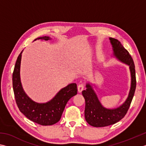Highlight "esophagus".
Wrapping results in <instances>:
<instances>
[{"instance_id": "1", "label": "esophagus", "mask_w": 146, "mask_h": 146, "mask_svg": "<svg viewBox=\"0 0 146 146\" xmlns=\"http://www.w3.org/2000/svg\"><path fill=\"white\" fill-rule=\"evenodd\" d=\"M84 89V85L83 84H80L78 86V91L79 93H80L82 92V90Z\"/></svg>"}]
</instances>
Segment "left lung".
<instances>
[{"mask_svg": "<svg viewBox=\"0 0 146 146\" xmlns=\"http://www.w3.org/2000/svg\"><path fill=\"white\" fill-rule=\"evenodd\" d=\"M110 40L113 47V56L123 63L129 66L131 85L126 101L119 107L108 109L102 105L92 85L87 83L86 90L82 91L85 101V118L88 124L95 127L109 126L121 120L129 109L136 88L135 70L132 58L118 40L110 38Z\"/></svg>", "mask_w": 146, "mask_h": 146, "instance_id": "obj_1", "label": "left lung"}]
</instances>
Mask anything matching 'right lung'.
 I'll return each mask as SVG.
<instances>
[{"mask_svg":"<svg viewBox=\"0 0 146 146\" xmlns=\"http://www.w3.org/2000/svg\"><path fill=\"white\" fill-rule=\"evenodd\" d=\"M51 40L49 36H41L36 40ZM23 50L16 60L13 73V87L16 104L19 111L30 120L41 125H52L58 122L61 118L68 101L77 94V86L75 83L68 85L57 93L49 101L38 103L33 101L25 93L20 78Z\"/></svg>","mask_w":146,"mask_h":146,"instance_id":"1","label":"right lung"}]
</instances>
